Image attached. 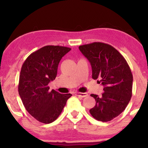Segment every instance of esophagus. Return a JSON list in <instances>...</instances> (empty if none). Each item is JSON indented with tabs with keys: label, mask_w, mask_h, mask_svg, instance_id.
<instances>
[{
	"label": "esophagus",
	"mask_w": 148,
	"mask_h": 148,
	"mask_svg": "<svg viewBox=\"0 0 148 148\" xmlns=\"http://www.w3.org/2000/svg\"><path fill=\"white\" fill-rule=\"evenodd\" d=\"M75 96H80V97H82V98H84V97H86L87 96H88V94H87V93L76 92V93H75Z\"/></svg>",
	"instance_id": "1"
}]
</instances>
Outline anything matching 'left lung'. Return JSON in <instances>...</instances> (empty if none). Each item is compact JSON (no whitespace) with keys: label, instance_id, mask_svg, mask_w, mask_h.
Instances as JSON below:
<instances>
[{"label":"left lung","instance_id":"left-lung-1","mask_svg":"<svg viewBox=\"0 0 148 148\" xmlns=\"http://www.w3.org/2000/svg\"><path fill=\"white\" fill-rule=\"evenodd\" d=\"M90 62L92 78L104 86L102 96L91 94L96 105L90 110L96 120L108 122L123 112L132 96L133 75L128 63L118 50L102 42L79 46Z\"/></svg>","mask_w":148,"mask_h":148}]
</instances>
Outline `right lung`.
<instances>
[{
  "label": "right lung",
  "instance_id": "obj_1",
  "mask_svg": "<svg viewBox=\"0 0 148 148\" xmlns=\"http://www.w3.org/2000/svg\"><path fill=\"white\" fill-rule=\"evenodd\" d=\"M71 50L64 46H44L30 54L22 65L19 94L26 110L40 122L48 124L55 121L72 96L50 91L48 86L55 79L62 56Z\"/></svg>",
  "mask_w": 148,
  "mask_h": 148
}]
</instances>
